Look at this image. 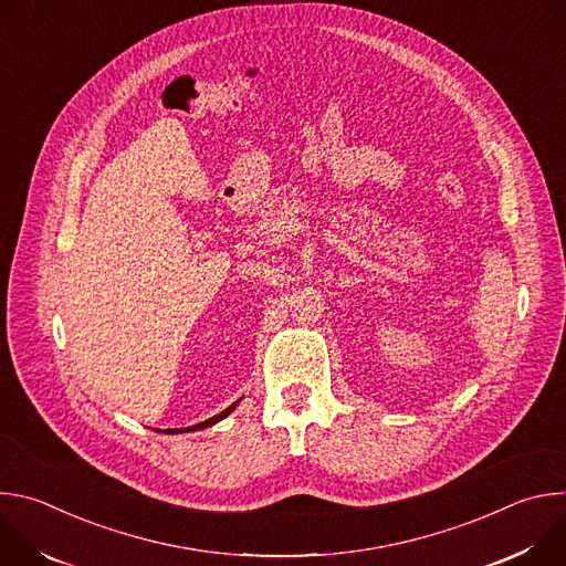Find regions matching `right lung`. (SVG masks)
<instances>
[{
    "label": "right lung",
    "instance_id": "obj_1",
    "mask_svg": "<svg viewBox=\"0 0 566 566\" xmlns=\"http://www.w3.org/2000/svg\"><path fill=\"white\" fill-rule=\"evenodd\" d=\"M239 402V400H237ZM237 402H232L230 408H226L221 415H217V417H212V419H208V421H203V423H197V426H190V428H175V430H166V434H181V432H195V430H203V428H210V426H214L217 421H221V419H226L234 408H237ZM160 432V430H158Z\"/></svg>",
    "mask_w": 566,
    "mask_h": 566
}]
</instances>
